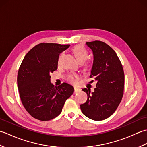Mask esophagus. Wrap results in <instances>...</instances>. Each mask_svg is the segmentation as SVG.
Wrapping results in <instances>:
<instances>
[{
  "instance_id": "esophagus-1",
  "label": "esophagus",
  "mask_w": 147,
  "mask_h": 147,
  "mask_svg": "<svg viewBox=\"0 0 147 147\" xmlns=\"http://www.w3.org/2000/svg\"><path fill=\"white\" fill-rule=\"evenodd\" d=\"M80 90V89L78 88H76V87H74V93H77Z\"/></svg>"
}]
</instances>
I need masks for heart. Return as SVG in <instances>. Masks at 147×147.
<instances>
[{"instance_id":"heart-1","label":"heart","mask_w":147,"mask_h":147,"mask_svg":"<svg viewBox=\"0 0 147 147\" xmlns=\"http://www.w3.org/2000/svg\"><path fill=\"white\" fill-rule=\"evenodd\" d=\"M72 51H73V54L75 56L77 60L78 61H85L88 57V52H87L86 50L83 47V46L80 45H78L74 46V47L72 49ZM62 57V54H60L58 58V63H60L61 59ZM79 78V75L76 73H72L69 74L67 76V80L71 83H74L76 82V79Z\"/></svg>"}]
</instances>
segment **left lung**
Returning <instances> with one entry per match:
<instances>
[{"label": "left lung", "mask_w": 147, "mask_h": 147, "mask_svg": "<svg viewBox=\"0 0 147 147\" xmlns=\"http://www.w3.org/2000/svg\"><path fill=\"white\" fill-rule=\"evenodd\" d=\"M93 54L90 78L97 82L94 92L83 88L88 98L81 104L83 114L94 121L110 117L116 110L123 98L124 73L116 53L105 43L95 40L86 42Z\"/></svg>", "instance_id": "left-lung-1"}]
</instances>
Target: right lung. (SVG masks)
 Here are the masks:
<instances>
[{
  "label": "right lung",
  "mask_w": 147,
  "mask_h": 147,
  "mask_svg": "<svg viewBox=\"0 0 147 147\" xmlns=\"http://www.w3.org/2000/svg\"><path fill=\"white\" fill-rule=\"evenodd\" d=\"M69 45L39 43L21 62L17 79L20 98L26 111L36 119L49 121L58 116L74 92L69 84L55 86L51 82V74L57 69L59 54Z\"/></svg>",
  "instance_id": "obj_1"
}]
</instances>
